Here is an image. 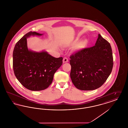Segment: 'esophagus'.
<instances>
[{
	"label": "esophagus",
	"mask_w": 128,
	"mask_h": 128,
	"mask_svg": "<svg viewBox=\"0 0 128 128\" xmlns=\"http://www.w3.org/2000/svg\"><path fill=\"white\" fill-rule=\"evenodd\" d=\"M63 62H64V63H66V62H68V59L67 58H63Z\"/></svg>",
	"instance_id": "1"
}]
</instances>
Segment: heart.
<instances>
[{"label":"heart","instance_id":"1","mask_svg":"<svg viewBox=\"0 0 128 128\" xmlns=\"http://www.w3.org/2000/svg\"><path fill=\"white\" fill-rule=\"evenodd\" d=\"M87 44V42L86 40H82L78 43L77 48L79 49H82L84 48Z\"/></svg>","mask_w":128,"mask_h":128}]
</instances>
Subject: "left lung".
I'll return each mask as SVG.
<instances>
[{"instance_id": "obj_1", "label": "left lung", "mask_w": 128, "mask_h": 128, "mask_svg": "<svg viewBox=\"0 0 128 128\" xmlns=\"http://www.w3.org/2000/svg\"><path fill=\"white\" fill-rule=\"evenodd\" d=\"M95 46L82 49L72 55L70 78L78 89L90 91L103 84L113 66L111 46L98 34Z\"/></svg>"}]
</instances>
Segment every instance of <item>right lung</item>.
<instances>
[{
	"instance_id": "1",
	"label": "right lung",
	"mask_w": 128,
	"mask_h": 128,
	"mask_svg": "<svg viewBox=\"0 0 128 128\" xmlns=\"http://www.w3.org/2000/svg\"><path fill=\"white\" fill-rule=\"evenodd\" d=\"M43 35L36 32H28L16 43L13 52L15 75L22 85L31 91L48 88L62 64V57L56 58L44 50L36 52L28 49L27 38Z\"/></svg>"
}]
</instances>
